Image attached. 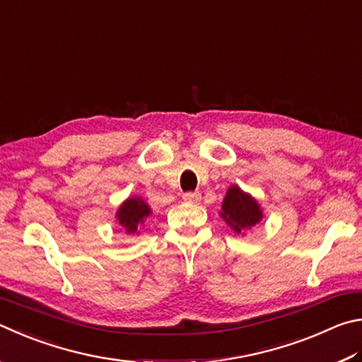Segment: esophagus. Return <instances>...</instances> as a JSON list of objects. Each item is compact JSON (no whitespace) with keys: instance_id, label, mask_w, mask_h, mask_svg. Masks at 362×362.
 Wrapping results in <instances>:
<instances>
[{"instance_id":"34e87169","label":"esophagus","mask_w":362,"mask_h":362,"mask_svg":"<svg viewBox=\"0 0 362 362\" xmlns=\"http://www.w3.org/2000/svg\"><path fill=\"white\" fill-rule=\"evenodd\" d=\"M202 199L200 192H186L182 194V200L187 202V204H199Z\"/></svg>"}]
</instances>
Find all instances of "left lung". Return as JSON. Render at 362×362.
I'll return each instance as SVG.
<instances>
[{"instance_id":"8db88e82","label":"left lung","mask_w":362,"mask_h":362,"mask_svg":"<svg viewBox=\"0 0 362 362\" xmlns=\"http://www.w3.org/2000/svg\"><path fill=\"white\" fill-rule=\"evenodd\" d=\"M221 218L229 224L233 232L243 233L259 224L264 218L261 206L255 197L243 192L238 186H230L227 191L223 208H221Z\"/></svg>"}]
</instances>
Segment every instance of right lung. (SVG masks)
Instances as JSON below:
<instances>
[{
    "mask_svg": "<svg viewBox=\"0 0 362 362\" xmlns=\"http://www.w3.org/2000/svg\"><path fill=\"white\" fill-rule=\"evenodd\" d=\"M151 214V208L143 199L130 197L119 206L116 218L127 233H138V229L144 224L146 218Z\"/></svg>",
    "mask_w": 362,
    "mask_h": 362,
    "instance_id": "obj_1",
    "label": "right lung"
}]
</instances>
